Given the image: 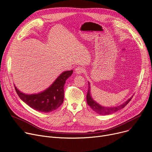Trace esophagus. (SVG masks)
Segmentation results:
<instances>
[{"label":"esophagus","mask_w":152,"mask_h":152,"mask_svg":"<svg viewBox=\"0 0 152 152\" xmlns=\"http://www.w3.org/2000/svg\"><path fill=\"white\" fill-rule=\"evenodd\" d=\"M84 71H85V69L82 67H77L75 69V73L77 74H81L83 73Z\"/></svg>","instance_id":"esophagus-1"}]
</instances>
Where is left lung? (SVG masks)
Segmentation results:
<instances>
[{
	"label": "left lung",
	"instance_id": "left-lung-1",
	"mask_svg": "<svg viewBox=\"0 0 152 152\" xmlns=\"http://www.w3.org/2000/svg\"><path fill=\"white\" fill-rule=\"evenodd\" d=\"M132 97L133 96L130 98L129 99H128L125 103L118 106H115V107L102 106L100 104H99L98 103H97L95 101H94L93 99L92 98L91 96V93H90V83L88 82V90L87 92V95H86V102H87V104L90 106V107L94 111H95L96 113L99 114L101 115L110 114L122 109V108H124L129 103V102L131 100Z\"/></svg>",
	"mask_w": 152,
	"mask_h": 152
}]
</instances>
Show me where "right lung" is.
Wrapping results in <instances>:
<instances>
[{
	"label": "right lung",
	"mask_w": 152,
	"mask_h": 152,
	"mask_svg": "<svg viewBox=\"0 0 152 152\" xmlns=\"http://www.w3.org/2000/svg\"><path fill=\"white\" fill-rule=\"evenodd\" d=\"M72 73V70L62 72L48 88L37 94L28 95L21 92L14 86L18 96L26 104L37 111L49 113L56 110L62 104L64 98V85Z\"/></svg>",
	"instance_id": "right-lung-1"
}]
</instances>
